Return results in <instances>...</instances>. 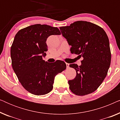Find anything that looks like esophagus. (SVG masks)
<instances>
[{
	"label": "esophagus",
	"mask_w": 120,
	"mask_h": 120,
	"mask_svg": "<svg viewBox=\"0 0 120 120\" xmlns=\"http://www.w3.org/2000/svg\"><path fill=\"white\" fill-rule=\"evenodd\" d=\"M66 65H67V68H69V64L66 63Z\"/></svg>",
	"instance_id": "34e87169"
}]
</instances>
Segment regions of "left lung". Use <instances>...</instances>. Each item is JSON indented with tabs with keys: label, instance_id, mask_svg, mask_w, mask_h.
I'll use <instances>...</instances> for the list:
<instances>
[{
	"label": "left lung",
	"instance_id": "8db88e82",
	"mask_svg": "<svg viewBox=\"0 0 120 120\" xmlns=\"http://www.w3.org/2000/svg\"><path fill=\"white\" fill-rule=\"evenodd\" d=\"M71 46L70 51L81 56V65L70 64L76 76L69 80L70 90L78 96L93 92L103 82L111 63L109 41L102 28L87 21H78L60 28Z\"/></svg>",
	"mask_w": 120,
	"mask_h": 120
}]
</instances>
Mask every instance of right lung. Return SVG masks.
<instances>
[{"instance_id":"obj_1","label":"right lung","mask_w":120,"mask_h":120,"mask_svg":"<svg viewBox=\"0 0 120 120\" xmlns=\"http://www.w3.org/2000/svg\"><path fill=\"white\" fill-rule=\"evenodd\" d=\"M60 34L57 27L37 24L21 29L15 37L10 51L12 68L32 94L41 96L51 91L55 76L66 69L62 60L50 63L42 59L47 51V38Z\"/></svg>"}]
</instances>
